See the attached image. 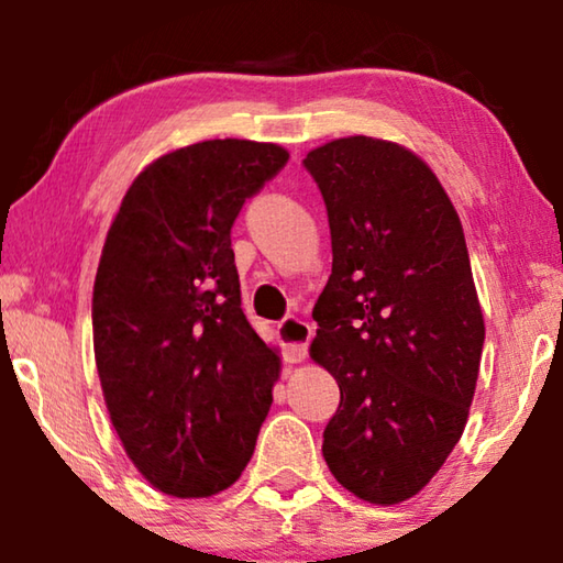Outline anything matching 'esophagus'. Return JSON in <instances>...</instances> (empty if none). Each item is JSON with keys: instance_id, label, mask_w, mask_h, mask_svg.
Masks as SVG:
<instances>
[{"instance_id": "1", "label": "esophagus", "mask_w": 563, "mask_h": 563, "mask_svg": "<svg viewBox=\"0 0 563 563\" xmlns=\"http://www.w3.org/2000/svg\"><path fill=\"white\" fill-rule=\"evenodd\" d=\"M278 335L285 347V360L288 362H300L308 355V342L312 338V328L308 322L288 316L278 322Z\"/></svg>"}]
</instances>
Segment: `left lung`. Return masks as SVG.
Segmentation results:
<instances>
[{
	"label": "left lung",
	"instance_id": "1",
	"mask_svg": "<svg viewBox=\"0 0 563 563\" xmlns=\"http://www.w3.org/2000/svg\"><path fill=\"white\" fill-rule=\"evenodd\" d=\"M302 166L332 241L310 347L340 387L322 456L355 497L405 501L460 442L479 375L484 320L460 216L430 166L389 141H330Z\"/></svg>",
	"mask_w": 563,
	"mask_h": 563
}]
</instances>
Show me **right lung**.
Segmentation results:
<instances>
[{
	"label": "right lung",
	"instance_id": "1",
	"mask_svg": "<svg viewBox=\"0 0 563 563\" xmlns=\"http://www.w3.org/2000/svg\"><path fill=\"white\" fill-rule=\"evenodd\" d=\"M275 144L216 139L139 174L93 283V355L136 470L170 497H211L251 462L280 360L241 308L231 228L288 164Z\"/></svg>",
	"mask_w": 563,
	"mask_h": 563
}]
</instances>
